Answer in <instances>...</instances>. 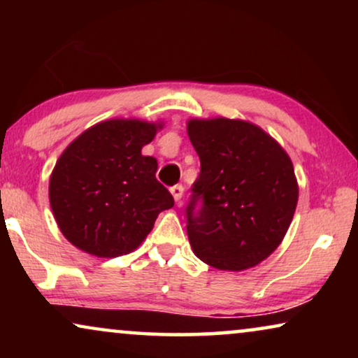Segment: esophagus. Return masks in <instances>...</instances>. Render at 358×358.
Listing matches in <instances>:
<instances>
[{"instance_id": "obj_1", "label": "esophagus", "mask_w": 358, "mask_h": 358, "mask_svg": "<svg viewBox=\"0 0 358 358\" xmlns=\"http://www.w3.org/2000/svg\"><path fill=\"white\" fill-rule=\"evenodd\" d=\"M171 194H173L176 202H180V199H182V194H184V187L180 184H176L171 187Z\"/></svg>"}]
</instances>
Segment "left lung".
Instances as JSON below:
<instances>
[{
    "label": "left lung",
    "instance_id": "left-lung-1",
    "mask_svg": "<svg viewBox=\"0 0 358 358\" xmlns=\"http://www.w3.org/2000/svg\"><path fill=\"white\" fill-rule=\"evenodd\" d=\"M200 174L185 207L195 256L222 271L254 267L282 243L298 202L295 171L272 136L243 120H190Z\"/></svg>",
    "mask_w": 358,
    "mask_h": 358
}]
</instances>
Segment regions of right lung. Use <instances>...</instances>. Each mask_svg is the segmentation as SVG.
<instances>
[{"instance_id": "1", "label": "right lung", "mask_w": 358, "mask_h": 358, "mask_svg": "<svg viewBox=\"0 0 358 358\" xmlns=\"http://www.w3.org/2000/svg\"><path fill=\"white\" fill-rule=\"evenodd\" d=\"M155 135L156 125L146 122H101L57 161L50 205L63 236L81 251L97 257L134 251L174 205L156 179V159L141 155Z\"/></svg>"}]
</instances>
